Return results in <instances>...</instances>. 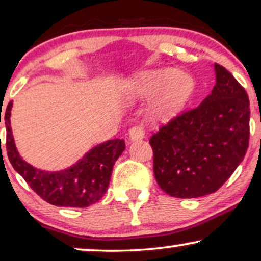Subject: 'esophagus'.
Instances as JSON below:
<instances>
[{"label": "esophagus", "instance_id": "esophagus-1", "mask_svg": "<svg viewBox=\"0 0 261 261\" xmlns=\"http://www.w3.org/2000/svg\"><path fill=\"white\" fill-rule=\"evenodd\" d=\"M146 136V132L141 125H134L129 129V138L130 140H140L144 139Z\"/></svg>", "mask_w": 261, "mask_h": 261}]
</instances>
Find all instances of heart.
Masks as SVG:
<instances>
[{"label":"heart","mask_w":261,"mask_h":261,"mask_svg":"<svg viewBox=\"0 0 261 261\" xmlns=\"http://www.w3.org/2000/svg\"><path fill=\"white\" fill-rule=\"evenodd\" d=\"M194 91V80L173 67L151 70L134 80L129 88L130 99H147L156 95L152 114L160 120H169L181 110Z\"/></svg>","instance_id":"b5f03b06"}]
</instances>
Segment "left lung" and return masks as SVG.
Returning <instances> with one entry per match:
<instances>
[{"label":"left lung","mask_w":261,"mask_h":261,"mask_svg":"<svg viewBox=\"0 0 261 261\" xmlns=\"http://www.w3.org/2000/svg\"><path fill=\"white\" fill-rule=\"evenodd\" d=\"M214 67L212 94L150 138L156 181L173 197L196 198L219 190L248 149V94L224 66Z\"/></svg>","instance_id":"1"}]
</instances>
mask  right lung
<instances>
[{
	"label": "right lung",
	"instance_id": "add662e5",
	"mask_svg": "<svg viewBox=\"0 0 261 261\" xmlns=\"http://www.w3.org/2000/svg\"><path fill=\"white\" fill-rule=\"evenodd\" d=\"M12 101L6 109V149L13 168L42 199L59 207H88L102 198L110 182L115 162L124 150V140L114 139L93 147L83 160L62 172H43L19 156L13 140L9 117ZM1 122V116H0Z\"/></svg>",
	"mask_w": 261,
	"mask_h": 261
}]
</instances>
